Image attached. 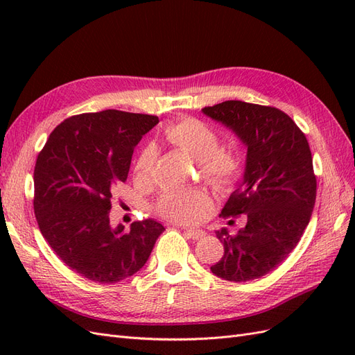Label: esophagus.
<instances>
[{"label": "esophagus", "mask_w": 355, "mask_h": 355, "mask_svg": "<svg viewBox=\"0 0 355 355\" xmlns=\"http://www.w3.org/2000/svg\"><path fill=\"white\" fill-rule=\"evenodd\" d=\"M185 234L188 235L189 239H192V240H200V239H202V237H204V232H202V231H200V230H194V228H188V230H185Z\"/></svg>", "instance_id": "esophagus-1"}]
</instances>
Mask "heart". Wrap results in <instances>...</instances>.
Returning a JSON list of instances; mask_svg holds the SVG:
<instances>
[{
	"instance_id": "obj_1",
	"label": "heart",
	"mask_w": 355,
	"mask_h": 355,
	"mask_svg": "<svg viewBox=\"0 0 355 355\" xmlns=\"http://www.w3.org/2000/svg\"><path fill=\"white\" fill-rule=\"evenodd\" d=\"M167 141L196 161H200L202 176L216 189H230L241 173L237 154L220 148V139L213 127L197 118L187 116L164 128ZM155 159L154 148L148 146L137 157L135 170L146 175ZM209 197L202 191H167L157 201V211L170 220L194 222L207 207Z\"/></svg>"
}]
</instances>
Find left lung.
I'll list each match as a JSON object with an SVG mask.
<instances>
[{"label": "left lung", "mask_w": 355, "mask_h": 355, "mask_svg": "<svg viewBox=\"0 0 355 355\" xmlns=\"http://www.w3.org/2000/svg\"><path fill=\"white\" fill-rule=\"evenodd\" d=\"M222 123L247 148L243 179L222 216H245L232 235L216 231L222 259L210 270L228 282L261 278L297 245L315 204L317 180L305 135L283 111L241 101L201 110Z\"/></svg>", "instance_id": "obj_1"}]
</instances>
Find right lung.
I'll use <instances>...</instances> for the list:
<instances>
[{"label": "right lung", "instance_id": "1", "mask_svg": "<svg viewBox=\"0 0 355 355\" xmlns=\"http://www.w3.org/2000/svg\"><path fill=\"white\" fill-rule=\"evenodd\" d=\"M158 116L116 110L60 123L37 158L34 210L42 237L72 271L116 283L146 263L164 227L137 220L125 231L110 222L116 185L125 182L135 146Z\"/></svg>", "mask_w": 355, "mask_h": 355}]
</instances>
